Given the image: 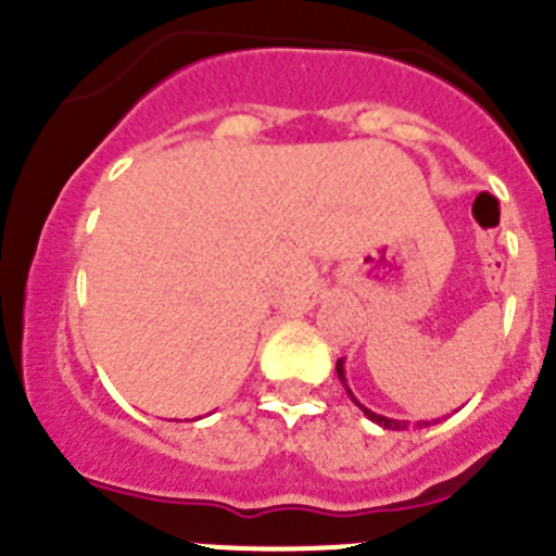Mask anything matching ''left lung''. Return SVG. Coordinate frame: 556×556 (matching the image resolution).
Wrapping results in <instances>:
<instances>
[{
    "label": "left lung",
    "mask_w": 556,
    "mask_h": 556,
    "mask_svg": "<svg viewBox=\"0 0 556 556\" xmlns=\"http://www.w3.org/2000/svg\"><path fill=\"white\" fill-rule=\"evenodd\" d=\"M337 376H339V381H342V387H345L348 397H351L353 404H356L358 409H362L367 417H370L372 424H378V426H381V429H390V431H404V429H409V420H395V417H384V415H378V412H372V409H367V406L358 404L356 395H353L351 387H348V378H345V358H337ZM431 424H437V420H417L415 426H417V429H426V426H431Z\"/></svg>",
    "instance_id": "8db88e82"
}]
</instances>
